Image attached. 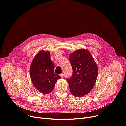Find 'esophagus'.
<instances>
[{
	"label": "esophagus",
	"mask_w": 126,
	"mask_h": 126,
	"mask_svg": "<svg viewBox=\"0 0 126 126\" xmlns=\"http://www.w3.org/2000/svg\"><path fill=\"white\" fill-rule=\"evenodd\" d=\"M64 76V73H62L61 74H60V76H61V78H63Z\"/></svg>",
	"instance_id": "obj_1"
}]
</instances>
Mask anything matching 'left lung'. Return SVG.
Listing matches in <instances>:
<instances>
[{
    "label": "left lung",
    "instance_id": "8db88e82",
    "mask_svg": "<svg viewBox=\"0 0 126 126\" xmlns=\"http://www.w3.org/2000/svg\"><path fill=\"white\" fill-rule=\"evenodd\" d=\"M69 60L72 74L66 80L70 92L76 97H82L94 87L97 77V66L89 51L85 49L71 54Z\"/></svg>",
    "mask_w": 126,
    "mask_h": 126
}]
</instances>
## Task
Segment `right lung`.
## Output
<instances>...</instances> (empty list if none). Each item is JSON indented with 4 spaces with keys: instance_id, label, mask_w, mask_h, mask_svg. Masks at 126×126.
<instances>
[{
    "instance_id": "obj_1",
    "label": "right lung",
    "mask_w": 126,
    "mask_h": 126,
    "mask_svg": "<svg viewBox=\"0 0 126 126\" xmlns=\"http://www.w3.org/2000/svg\"><path fill=\"white\" fill-rule=\"evenodd\" d=\"M55 66L49 51H40L32 62L30 77L35 87L40 92L47 94L52 91L61 77L54 72Z\"/></svg>"
}]
</instances>
